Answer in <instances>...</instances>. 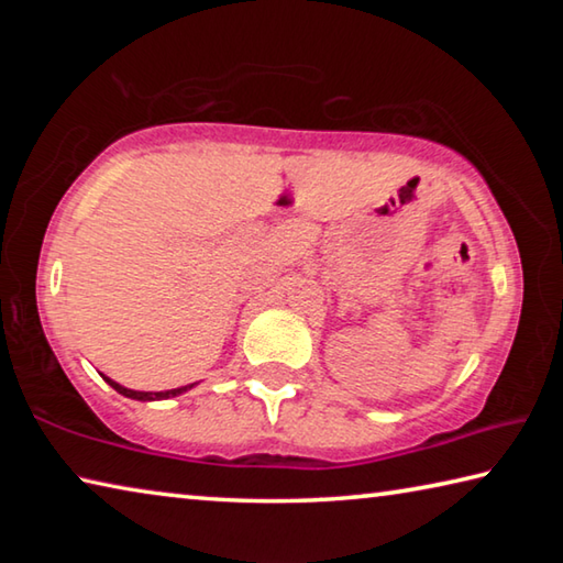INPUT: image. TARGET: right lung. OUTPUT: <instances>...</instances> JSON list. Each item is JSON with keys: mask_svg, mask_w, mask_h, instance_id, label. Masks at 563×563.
I'll list each match as a JSON object with an SVG mask.
<instances>
[{"mask_svg": "<svg viewBox=\"0 0 563 563\" xmlns=\"http://www.w3.org/2000/svg\"><path fill=\"white\" fill-rule=\"evenodd\" d=\"M107 379V383L117 389L119 395H123V397H131V399H139V402H154V399H168V397H178V395H184V393H188L190 387L194 385H198V383H194V385H186V387H176V389H164V393H141V389H129V387H123V385H119V383H113L111 377H103Z\"/></svg>", "mask_w": 563, "mask_h": 563, "instance_id": "right-lung-1", "label": "right lung"}]
</instances>
